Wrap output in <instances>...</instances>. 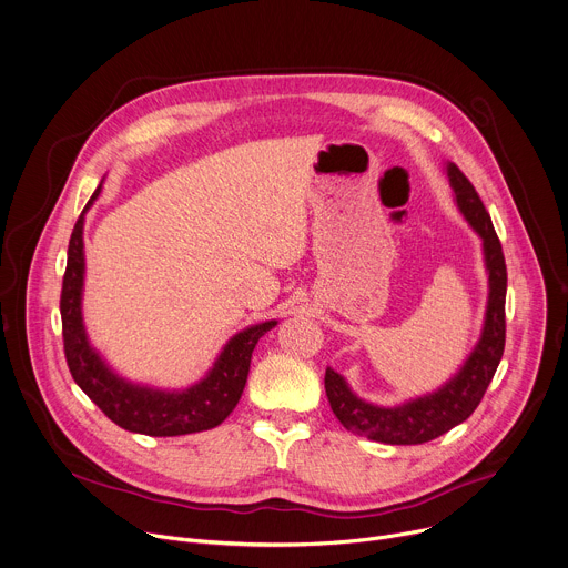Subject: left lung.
<instances>
[{"instance_id": "1", "label": "left lung", "mask_w": 568, "mask_h": 568, "mask_svg": "<svg viewBox=\"0 0 568 568\" xmlns=\"http://www.w3.org/2000/svg\"><path fill=\"white\" fill-rule=\"evenodd\" d=\"M447 175L463 216L483 239L485 268L489 275L485 325L474 352L469 354L460 372L443 388L393 408L374 406L358 399L338 372H334L332 367H327L325 372L327 399L338 422L347 430L384 445H424L428 439L445 435L454 426L463 424L480 404L500 363L503 349H506L508 271L500 241L467 175L456 164L447 166Z\"/></svg>"}]
</instances>
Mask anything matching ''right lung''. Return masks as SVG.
Listing matches in <instances>:
<instances>
[{"instance_id":"right-lung-1","label":"right lung","mask_w":568,"mask_h":568,"mask_svg":"<svg viewBox=\"0 0 568 568\" xmlns=\"http://www.w3.org/2000/svg\"><path fill=\"white\" fill-rule=\"evenodd\" d=\"M99 194L101 184L88 201L83 214L90 210ZM83 214L79 216L70 239L68 268L65 277H62L60 293L62 345H65V358L74 382L103 410L108 419L125 430L153 437H173L219 426L241 399L247 382L252 349H255L257 341L266 332L277 325V321L247 327L232 336L205 379L186 390L166 393L123 382L90 347L83 327Z\"/></svg>"}]
</instances>
